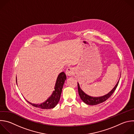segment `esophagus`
Segmentation results:
<instances>
[{"instance_id":"1","label":"esophagus","mask_w":134,"mask_h":134,"mask_svg":"<svg viewBox=\"0 0 134 134\" xmlns=\"http://www.w3.org/2000/svg\"><path fill=\"white\" fill-rule=\"evenodd\" d=\"M74 73V69L72 68H68L67 69L66 71V75L68 76H72Z\"/></svg>"}]
</instances>
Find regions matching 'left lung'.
Wrapping results in <instances>:
<instances>
[{
	"instance_id": "1",
	"label": "left lung",
	"mask_w": 134,
	"mask_h": 134,
	"mask_svg": "<svg viewBox=\"0 0 134 134\" xmlns=\"http://www.w3.org/2000/svg\"><path fill=\"white\" fill-rule=\"evenodd\" d=\"M120 78H119L118 82H117L116 85L112 89V90L110 92H109L106 95H104L103 96H100V97H92V96L87 95L81 90L79 84L78 82L77 83H78V91L79 95L81 99L85 104L89 105H96L100 104L102 103H103L105 101H106L107 99H108L111 96V95L114 93V92L116 90V89L118 85Z\"/></svg>"
}]
</instances>
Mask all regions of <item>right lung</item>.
<instances>
[{"mask_svg":"<svg viewBox=\"0 0 134 134\" xmlns=\"http://www.w3.org/2000/svg\"><path fill=\"white\" fill-rule=\"evenodd\" d=\"M66 79V76L64 72H60L59 75L58 76V77L56 80V82L55 86V91H53L52 95L45 101L44 102L40 104H32L30 103L29 102H27L31 104L32 106L37 107L39 108L40 109H48L54 108L58 103L62 92V89L63 87V85L64 84L65 81ZM16 82H17V77H16Z\"/></svg>","mask_w":134,"mask_h":134,"instance_id":"add662e5","label":"right lung"}]
</instances>
